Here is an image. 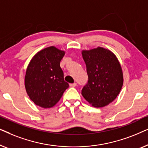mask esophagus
<instances>
[{
	"label": "esophagus",
	"mask_w": 148,
	"mask_h": 148,
	"mask_svg": "<svg viewBox=\"0 0 148 148\" xmlns=\"http://www.w3.org/2000/svg\"><path fill=\"white\" fill-rule=\"evenodd\" d=\"M69 86H70V87H71V88H74V87L77 86V84H76V83H73V84H70Z\"/></svg>",
	"instance_id": "34e87169"
}]
</instances>
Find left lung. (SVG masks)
<instances>
[{"label": "left lung", "mask_w": 148, "mask_h": 148, "mask_svg": "<svg viewBox=\"0 0 148 148\" xmlns=\"http://www.w3.org/2000/svg\"><path fill=\"white\" fill-rule=\"evenodd\" d=\"M88 82L82 90L84 98L96 108L113 102L123 85L122 68L116 55L110 50L99 47L83 50Z\"/></svg>", "instance_id": "1"}]
</instances>
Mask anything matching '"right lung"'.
Listing matches in <instances>:
<instances>
[{"mask_svg":"<svg viewBox=\"0 0 148 148\" xmlns=\"http://www.w3.org/2000/svg\"><path fill=\"white\" fill-rule=\"evenodd\" d=\"M65 54L55 46L37 52L28 64L25 75L26 92L37 106L49 108L56 104L69 88L60 62Z\"/></svg>","mask_w":148,"mask_h":148,"instance_id":"add662e5","label":"right lung"}]
</instances>
